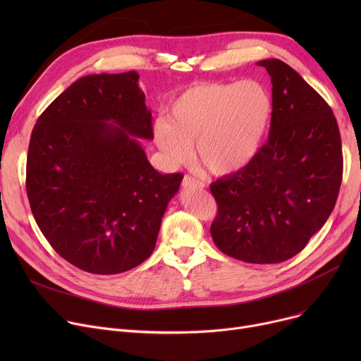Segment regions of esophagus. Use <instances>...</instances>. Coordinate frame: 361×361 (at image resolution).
Here are the masks:
<instances>
[{
  "label": "esophagus",
  "instance_id": "esophagus-1",
  "mask_svg": "<svg viewBox=\"0 0 361 361\" xmlns=\"http://www.w3.org/2000/svg\"><path fill=\"white\" fill-rule=\"evenodd\" d=\"M183 187L184 188H203L204 187V183L199 181L197 178H193L190 176H185L183 178Z\"/></svg>",
  "mask_w": 361,
  "mask_h": 361
}]
</instances>
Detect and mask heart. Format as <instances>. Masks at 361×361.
<instances>
[{
    "instance_id": "obj_1",
    "label": "heart",
    "mask_w": 361,
    "mask_h": 361,
    "mask_svg": "<svg viewBox=\"0 0 361 361\" xmlns=\"http://www.w3.org/2000/svg\"><path fill=\"white\" fill-rule=\"evenodd\" d=\"M271 117L272 98L262 83L204 82L184 89L154 133L169 161H184L196 143L203 166L215 176H228L256 157Z\"/></svg>"
}]
</instances>
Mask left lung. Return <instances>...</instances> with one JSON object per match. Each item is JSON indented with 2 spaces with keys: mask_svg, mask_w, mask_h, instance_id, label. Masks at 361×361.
<instances>
[{
  "mask_svg": "<svg viewBox=\"0 0 361 361\" xmlns=\"http://www.w3.org/2000/svg\"><path fill=\"white\" fill-rule=\"evenodd\" d=\"M272 82L269 139L256 157L211 184L216 247L247 263H279L306 247L334 211L343 147L325 99L281 60H262Z\"/></svg>",
  "mask_w": 361,
  "mask_h": 361,
  "instance_id": "8db88e82",
  "label": "left lung"
}]
</instances>
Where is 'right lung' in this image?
<instances>
[{
  "instance_id": "add662e5",
  "label": "right lung",
  "mask_w": 361,
  "mask_h": 361,
  "mask_svg": "<svg viewBox=\"0 0 361 361\" xmlns=\"http://www.w3.org/2000/svg\"><path fill=\"white\" fill-rule=\"evenodd\" d=\"M139 74H89L37 118L29 143L26 192L52 249L82 271L114 275L155 249L161 221L183 174H161L139 139L152 114Z\"/></svg>"
}]
</instances>
